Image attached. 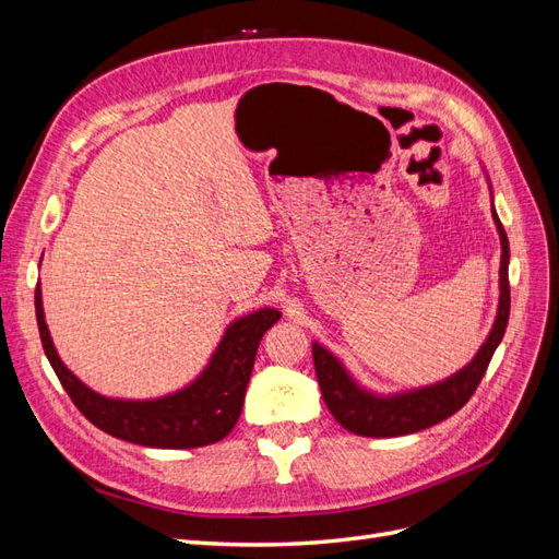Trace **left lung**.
Wrapping results in <instances>:
<instances>
[{"instance_id":"obj_1","label":"left lung","mask_w":559,"mask_h":559,"mask_svg":"<svg viewBox=\"0 0 559 559\" xmlns=\"http://www.w3.org/2000/svg\"><path fill=\"white\" fill-rule=\"evenodd\" d=\"M492 218L501 238L499 310L487 341L483 343L476 357H473L471 364H466L460 373H454L448 380L436 382L431 386L413 389V392L378 396L354 382L352 376L345 370V366L337 361L329 349H324L319 343H312V359H314L317 380L321 386V396H324V403L331 411V415L341 421V427H345L347 431L357 436H370V438H392V436L415 433L438 425V421H443L460 408H464L466 401L473 396V392H476L489 361H492L495 349L501 343L506 324H509V314H511V286H509L511 249L495 207H492Z\"/></svg>"}]
</instances>
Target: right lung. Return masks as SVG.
<instances>
[{"instance_id": "obj_1", "label": "right lung", "mask_w": 559, "mask_h": 559, "mask_svg": "<svg viewBox=\"0 0 559 559\" xmlns=\"http://www.w3.org/2000/svg\"><path fill=\"white\" fill-rule=\"evenodd\" d=\"M35 308L46 359L81 415L121 441L170 450L212 445L233 431L242 413L261 337L282 317L275 308H263L235 319L212 354L207 368L189 386L163 399L126 401L93 392L62 364L46 326L39 284Z\"/></svg>"}]
</instances>
